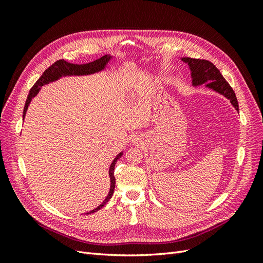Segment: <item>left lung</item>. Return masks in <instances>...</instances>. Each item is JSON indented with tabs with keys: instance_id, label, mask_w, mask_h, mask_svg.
<instances>
[{
	"instance_id": "left-lung-1",
	"label": "left lung",
	"mask_w": 263,
	"mask_h": 263,
	"mask_svg": "<svg viewBox=\"0 0 263 263\" xmlns=\"http://www.w3.org/2000/svg\"><path fill=\"white\" fill-rule=\"evenodd\" d=\"M181 60L187 63L189 69L191 71V78H192L193 86L204 84L205 87H208V89L216 92L229 100V102L232 103V105L238 112L239 106H238V102L234 90L225 80L224 77L221 76L219 70L211 61L187 57H183L181 58Z\"/></svg>"
}]
</instances>
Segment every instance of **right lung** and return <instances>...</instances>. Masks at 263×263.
Returning a JSON list of instances; mask_svg holds the SVG:
<instances>
[{
    "label": "right lung",
    "instance_id": "obj_1",
    "mask_svg": "<svg viewBox=\"0 0 263 263\" xmlns=\"http://www.w3.org/2000/svg\"><path fill=\"white\" fill-rule=\"evenodd\" d=\"M112 58H113V55L105 54V55H103V57H101L100 59H97V60H94L89 63H83V65H76V63H70L65 60L55 61L53 65H51L47 70H45L43 76L38 79L36 83L34 84V86L30 89L26 103H25V107H24V110H23V118H25V115H26V112H27L31 100H33L39 93V91H41V89H42V86L57 81L62 77L89 76V74H94L97 72H100V71H103L106 68L107 63L110 61V59ZM122 156H123V151L115 157L113 162L109 165L108 176H109V180H110V186H109V192H108L107 196L105 197V200L103 201L102 204H100L97 209H94L85 214H92V213L98 212L108 202L109 198L112 197V195L114 193V189H115V177H114L115 163Z\"/></svg>",
    "mask_w": 263,
    "mask_h": 263
}]
</instances>
